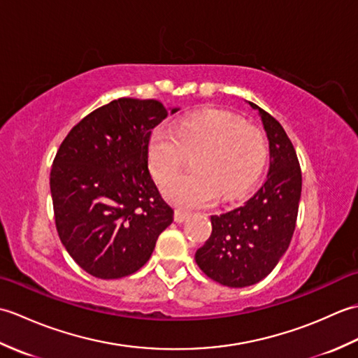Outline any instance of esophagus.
<instances>
[{
    "mask_svg": "<svg viewBox=\"0 0 358 358\" xmlns=\"http://www.w3.org/2000/svg\"><path fill=\"white\" fill-rule=\"evenodd\" d=\"M175 222L177 223H183V222H186V220L191 217V214H189V212H186V210H183V209H177L175 210Z\"/></svg>",
    "mask_w": 358,
    "mask_h": 358,
    "instance_id": "esophagus-1",
    "label": "esophagus"
}]
</instances>
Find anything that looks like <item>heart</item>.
Returning <instances> with one entry per match:
<instances>
[{
	"label": "heart",
	"instance_id": "1",
	"mask_svg": "<svg viewBox=\"0 0 358 358\" xmlns=\"http://www.w3.org/2000/svg\"><path fill=\"white\" fill-rule=\"evenodd\" d=\"M194 152V169L175 175L163 186L164 196L180 208L208 206L218 195L227 200L262 173L268 144L264 135L223 110L196 112L171 127L159 124L148 143V162L158 181L177 172Z\"/></svg>",
	"mask_w": 358,
	"mask_h": 358
}]
</instances>
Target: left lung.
I'll return each instance as SVG.
<instances>
[{"label":"left lung","instance_id":"left-lung-1","mask_svg":"<svg viewBox=\"0 0 358 358\" xmlns=\"http://www.w3.org/2000/svg\"><path fill=\"white\" fill-rule=\"evenodd\" d=\"M269 140V172L243 206L212 215V234L195 252L200 269L220 285L246 287L278 264L291 243L301 196V171L295 149L278 121L257 104Z\"/></svg>","mask_w":358,"mask_h":358}]
</instances>
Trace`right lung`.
<instances>
[{
	"label": "right lung",
	"instance_id": "obj_1",
	"mask_svg": "<svg viewBox=\"0 0 358 358\" xmlns=\"http://www.w3.org/2000/svg\"><path fill=\"white\" fill-rule=\"evenodd\" d=\"M178 108L118 98L83 118L53 159L57 231L81 269L103 280L138 271L173 222L148 166L152 129Z\"/></svg>",
	"mask_w": 358,
	"mask_h": 358
}]
</instances>
